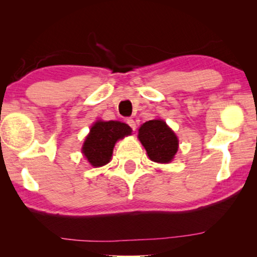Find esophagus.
<instances>
[{
	"label": "esophagus",
	"mask_w": 257,
	"mask_h": 257,
	"mask_svg": "<svg viewBox=\"0 0 257 257\" xmlns=\"http://www.w3.org/2000/svg\"><path fill=\"white\" fill-rule=\"evenodd\" d=\"M127 124L129 125L130 128H132L133 130H135L136 129V122H135V120L134 119H132V118H129V119H127Z\"/></svg>",
	"instance_id": "esophagus-1"
}]
</instances>
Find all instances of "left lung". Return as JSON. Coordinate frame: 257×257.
<instances>
[{"label":"left lung","instance_id":"1","mask_svg":"<svg viewBox=\"0 0 257 257\" xmlns=\"http://www.w3.org/2000/svg\"><path fill=\"white\" fill-rule=\"evenodd\" d=\"M138 138L154 162L169 163L178 151V138L163 120H150L139 128Z\"/></svg>","mask_w":257,"mask_h":257}]
</instances>
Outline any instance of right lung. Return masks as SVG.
<instances>
[{
    "instance_id": "obj_1",
    "label": "right lung",
    "mask_w": 257,
    "mask_h": 257,
    "mask_svg": "<svg viewBox=\"0 0 257 257\" xmlns=\"http://www.w3.org/2000/svg\"><path fill=\"white\" fill-rule=\"evenodd\" d=\"M132 129L120 121H97L82 146V153L94 167H102L110 162L116 141L130 135Z\"/></svg>"
}]
</instances>
